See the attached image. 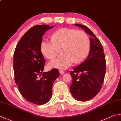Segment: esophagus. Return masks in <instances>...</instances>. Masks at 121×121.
Segmentation results:
<instances>
[{"mask_svg":"<svg viewBox=\"0 0 121 121\" xmlns=\"http://www.w3.org/2000/svg\"><path fill=\"white\" fill-rule=\"evenodd\" d=\"M59 72H60V74H64L65 73V71L62 70H59Z\"/></svg>","mask_w":121,"mask_h":121,"instance_id":"obj_1","label":"esophagus"}]
</instances>
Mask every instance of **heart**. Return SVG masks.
Returning <instances> with one entry per match:
<instances>
[{
	"mask_svg": "<svg viewBox=\"0 0 121 121\" xmlns=\"http://www.w3.org/2000/svg\"><path fill=\"white\" fill-rule=\"evenodd\" d=\"M51 41L44 40L40 46L42 53L48 60H52L59 53L58 58L49 63L51 68L65 69L73 62H82L88 56L90 49L89 35L83 31L63 28L52 35Z\"/></svg>",
	"mask_w": 121,
	"mask_h": 121,
	"instance_id": "obj_1",
	"label": "heart"
}]
</instances>
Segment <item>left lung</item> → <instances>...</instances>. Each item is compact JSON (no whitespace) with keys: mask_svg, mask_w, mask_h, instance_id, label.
<instances>
[{"mask_svg":"<svg viewBox=\"0 0 121 121\" xmlns=\"http://www.w3.org/2000/svg\"><path fill=\"white\" fill-rule=\"evenodd\" d=\"M75 25L83 28L92 38L86 59L70 71L72 78L70 90L77 100L87 101L96 96L102 86L105 75V57L101 43L91 30L86 26Z\"/></svg>","mask_w":121,"mask_h":121,"instance_id":"obj_1","label":"left lung"}]
</instances>
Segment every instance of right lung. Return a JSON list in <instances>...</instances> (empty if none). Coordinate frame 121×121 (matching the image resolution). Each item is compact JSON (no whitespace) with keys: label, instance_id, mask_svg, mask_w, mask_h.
Wrapping results in <instances>:
<instances>
[{"label":"right lung","instance_id":"1","mask_svg":"<svg viewBox=\"0 0 121 121\" xmlns=\"http://www.w3.org/2000/svg\"><path fill=\"white\" fill-rule=\"evenodd\" d=\"M52 27L40 25L31 28L20 39L13 54L14 75L19 91L27 101L37 105L50 100L53 83L60 75L56 69L43 72L46 60L40 49L42 37Z\"/></svg>","mask_w":121,"mask_h":121}]
</instances>
